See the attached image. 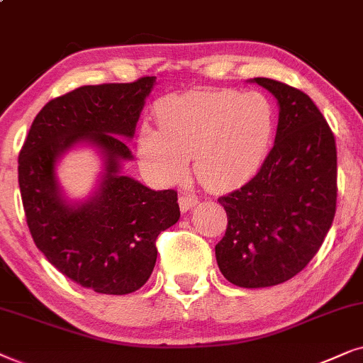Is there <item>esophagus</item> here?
I'll return each instance as SVG.
<instances>
[{
  "label": "esophagus",
  "instance_id": "esophagus-1",
  "mask_svg": "<svg viewBox=\"0 0 363 363\" xmlns=\"http://www.w3.org/2000/svg\"><path fill=\"white\" fill-rule=\"evenodd\" d=\"M197 204H199V199H197L196 194H182L179 197V207H181L182 212H187Z\"/></svg>",
  "mask_w": 363,
  "mask_h": 363
}]
</instances>
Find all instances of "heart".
Instances as JSON below:
<instances>
[{
    "instance_id": "1",
    "label": "heart",
    "mask_w": 363,
    "mask_h": 363,
    "mask_svg": "<svg viewBox=\"0 0 363 363\" xmlns=\"http://www.w3.org/2000/svg\"><path fill=\"white\" fill-rule=\"evenodd\" d=\"M157 128L144 123L138 152L162 182L187 174L189 159L199 181L212 191H232L257 176L272 147L277 109L259 91L201 89L156 103Z\"/></svg>"
}]
</instances>
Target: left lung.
Here are the masks:
<instances>
[{
  "instance_id": "obj_1",
  "label": "left lung",
  "mask_w": 363,
  "mask_h": 363,
  "mask_svg": "<svg viewBox=\"0 0 363 363\" xmlns=\"http://www.w3.org/2000/svg\"><path fill=\"white\" fill-rule=\"evenodd\" d=\"M279 103L275 144L257 176L219 197L227 212L216 245L220 272L245 289L297 275L318 252L337 209V147L332 129L301 89L254 77Z\"/></svg>"
}]
</instances>
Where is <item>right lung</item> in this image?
Returning a JSON list of instances; mask_svg holds the SVG:
<instances>
[{
	"mask_svg": "<svg viewBox=\"0 0 363 363\" xmlns=\"http://www.w3.org/2000/svg\"><path fill=\"white\" fill-rule=\"evenodd\" d=\"M154 76L134 83L81 86L51 99L33 121L18 157L21 201L36 247L81 287L109 296L141 289L157 259L156 239L181 217L177 192L152 191L121 176V159H133L121 138H133ZM86 140L105 154L100 189L71 206L62 199L55 162Z\"/></svg>",
	"mask_w": 363,
	"mask_h": 363,
	"instance_id": "1",
	"label": "right lung"
}]
</instances>
